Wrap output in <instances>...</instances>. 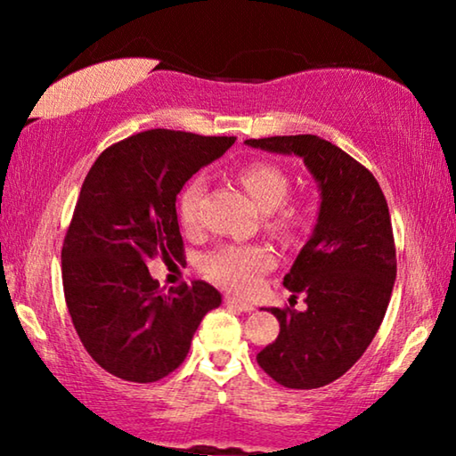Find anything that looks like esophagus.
I'll return each instance as SVG.
<instances>
[{
	"label": "esophagus",
	"mask_w": 456,
	"mask_h": 456,
	"mask_svg": "<svg viewBox=\"0 0 456 456\" xmlns=\"http://www.w3.org/2000/svg\"><path fill=\"white\" fill-rule=\"evenodd\" d=\"M226 305H228V307H234V309L242 311V314H251V311L255 309L251 303L240 301V298H234V297H226Z\"/></svg>",
	"instance_id": "obj_1"
}]
</instances>
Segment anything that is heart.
<instances>
[{"instance_id": "1", "label": "heart", "mask_w": 456, "mask_h": 456, "mask_svg": "<svg viewBox=\"0 0 456 456\" xmlns=\"http://www.w3.org/2000/svg\"><path fill=\"white\" fill-rule=\"evenodd\" d=\"M240 184L245 186L255 205L261 211H273L289 197V178L278 166L267 161H255L240 170ZM205 191L203 176H195L184 186L180 195V220L186 228L197 226L199 208ZM298 226L295 211L284 209L272 222V228L278 232H292ZM273 265V253L264 245H224L205 255L201 259V270L209 280H214L224 289L236 292H248L255 289L259 276Z\"/></svg>"}]
</instances>
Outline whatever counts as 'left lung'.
I'll return each mask as SVG.
<instances>
[{
  "instance_id": "left-lung-1",
  "label": "left lung",
  "mask_w": 456,
  "mask_h": 456,
  "mask_svg": "<svg viewBox=\"0 0 456 456\" xmlns=\"http://www.w3.org/2000/svg\"><path fill=\"white\" fill-rule=\"evenodd\" d=\"M245 142L301 158L320 191L314 232L284 276L292 297H307V309H267L280 322V334L257 363L286 388H322L357 363L388 309L396 280L388 203L367 167L320 136Z\"/></svg>"
}]
</instances>
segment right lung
Wrapping results in <instances>:
<instances>
[{"label": "right lung", "instance_id": "right-lung-1", "mask_svg": "<svg viewBox=\"0 0 456 456\" xmlns=\"http://www.w3.org/2000/svg\"><path fill=\"white\" fill-rule=\"evenodd\" d=\"M234 141L147 130L105 149L86 174L61 247V280L80 342L111 376L166 378L186 359L203 315L222 305L201 280L161 295L147 264L183 259L178 192Z\"/></svg>", "mask_w": 456, "mask_h": 456}]
</instances>
